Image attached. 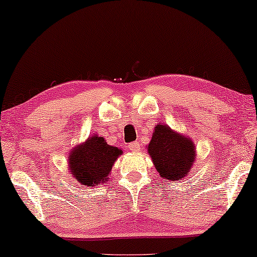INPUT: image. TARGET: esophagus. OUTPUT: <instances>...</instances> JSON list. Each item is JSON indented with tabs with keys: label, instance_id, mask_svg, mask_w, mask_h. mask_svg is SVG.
Here are the masks:
<instances>
[{
	"label": "esophagus",
	"instance_id": "1",
	"mask_svg": "<svg viewBox=\"0 0 257 257\" xmlns=\"http://www.w3.org/2000/svg\"><path fill=\"white\" fill-rule=\"evenodd\" d=\"M128 150L132 151V152H138L140 149V144L138 142H133L128 144Z\"/></svg>",
	"mask_w": 257,
	"mask_h": 257
}]
</instances>
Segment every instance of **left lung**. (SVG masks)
<instances>
[{
    "mask_svg": "<svg viewBox=\"0 0 257 257\" xmlns=\"http://www.w3.org/2000/svg\"><path fill=\"white\" fill-rule=\"evenodd\" d=\"M149 153L160 177L172 181L185 178L195 159L192 140L160 124L154 128Z\"/></svg>",
    "mask_w": 257,
    "mask_h": 257,
    "instance_id": "obj_1",
    "label": "left lung"
}]
</instances>
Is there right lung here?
Here are the masks:
<instances>
[{"label":"right lung","mask_w":257,"mask_h":257,"mask_svg":"<svg viewBox=\"0 0 257 257\" xmlns=\"http://www.w3.org/2000/svg\"><path fill=\"white\" fill-rule=\"evenodd\" d=\"M121 153V150L108 145L104 138L93 136L70 153L69 168L79 184L93 187L107 181V175Z\"/></svg>","instance_id":"right-lung-1"}]
</instances>
